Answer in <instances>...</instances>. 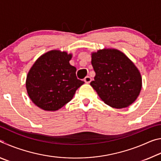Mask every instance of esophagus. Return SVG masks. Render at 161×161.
Wrapping results in <instances>:
<instances>
[{"label": "esophagus", "instance_id": "34e87169", "mask_svg": "<svg viewBox=\"0 0 161 161\" xmlns=\"http://www.w3.org/2000/svg\"><path fill=\"white\" fill-rule=\"evenodd\" d=\"M84 82H85V83L89 84V83H90V81H92V78L90 77H89V76H86V77L84 78Z\"/></svg>", "mask_w": 161, "mask_h": 161}]
</instances>
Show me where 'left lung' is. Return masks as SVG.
<instances>
[{
	"mask_svg": "<svg viewBox=\"0 0 161 161\" xmlns=\"http://www.w3.org/2000/svg\"><path fill=\"white\" fill-rule=\"evenodd\" d=\"M96 75L90 85L103 102L115 108L128 107L135 102L142 88L141 73L124 53L104 48L92 53Z\"/></svg>",
	"mask_w": 161,
	"mask_h": 161,
	"instance_id": "obj_1",
	"label": "left lung"
}]
</instances>
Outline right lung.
<instances>
[{"label":"right lung","mask_w":161,"mask_h":161,"mask_svg":"<svg viewBox=\"0 0 161 161\" xmlns=\"http://www.w3.org/2000/svg\"><path fill=\"white\" fill-rule=\"evenodd\" d=\"M72 54L58 50L42 54L29 70L26 89L30 99L42 110L54 111L70 102L84 83L69 64Z\"/></svg>","instance_id":"1"}]
</instances>
